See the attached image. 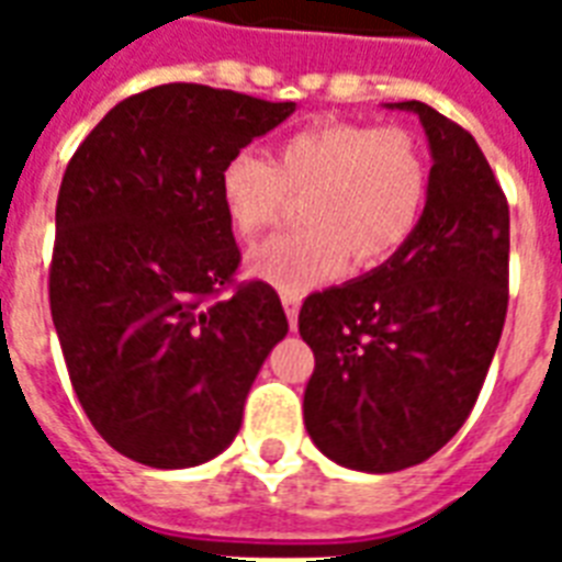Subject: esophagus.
Masks as SVG:
<instances>
[{
    "label": "esophagus",
    "mask_w": 562,
    "mask_h": 562,
    "mask_svg": "<svg viewBox=\"0 0 562 562\" xmlns=\"http://www.w3.org/2000/svg\"><path fill=\"white\" fill-rule=\"evenodd\" d=\"M282 308H285V315H289L291 329H297V315H300V294L294 291H282Z\"/></svg>",
    "instance_id": "esophagus-1"
}]
</instances>
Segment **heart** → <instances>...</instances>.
<instances>
[{
	"mask_svg": "<svg viewBox=\"0 0 562 562\" xmlns=\"http://www.w3.org/2000/svg\"><path fill=\"white\" fill-rule=\"evenodd\" d=\"M431 162L402 125L317 122L285 136L273 160L241 151L224 162L218 194L236 236L256 238L303 201L306 227L250 256V273L280 291L375 268L408 245L426 212Z\"/></svg>",
	"mask_w": 562,
	"mask_h": 562,
	"instance_id": "b5f03b06",
	"label": "heart"
}]
</instances>
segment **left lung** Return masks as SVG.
I'll return each instance as SVG.
<instances>
[{
	"label": "left lung",
	"mask_w": 562,
	"mask_h": 562,
	"mask_svg": "<svg viewBox=\"0 0 562 562\" xmlns=\"http://www.w3.org/2000/svg\"><path fill=\"white\" fill-rule=\"evenodd\" d=\"M435 157L426 212L375 271L303 300L315 352L303 393L308 437L361 472H400L443 449L467 423L507 315L510 210L470 131L423 101Z\"/></svg>",
	"instance_id": "8db88e82"
}]
</instances>
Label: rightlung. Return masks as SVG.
<instances>
[{
    "mask_svg": "<svg viewBox=\"0 0 562 562\" xmlns=\"http://www.w3.org/2000/svg\"><path fill=\"white\" fill-rule=\"evenodd\" d=\"M294 113L203 83L119 101L78 145L55 210L48 306L75 396L116 452L198 467L233 443L289 333L268 282H236L218 175Z\"/></svg>",
    "mask_w": 562,
    "mask_h": 562,
    "instance_id": "add662e5",
    "label": "right lung"
}]
</instances>
